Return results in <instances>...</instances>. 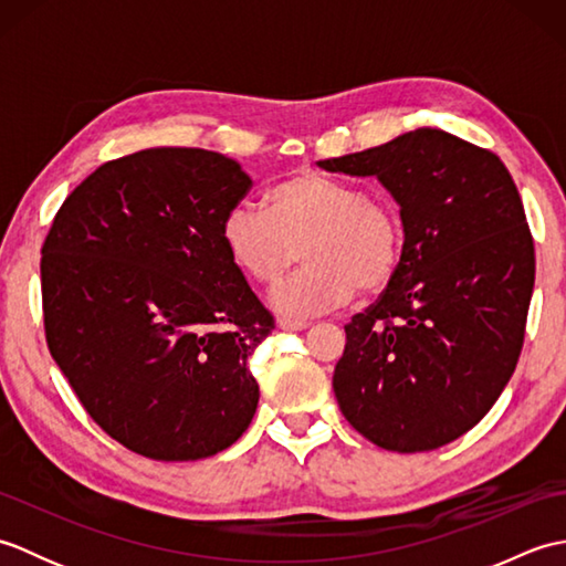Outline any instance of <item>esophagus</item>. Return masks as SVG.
<instances>
[{"instance_id": "obj_1", "label": "esophagus", "mask_w": 566, "mask_h": 566, "mask_svg": "<svg viewBox=\"0 0 566 566\" xmlns=\"http://www.w3.org/2000/svg\"><path fill=\"white\" fill-rule=\"evenodd\" d=\"M280 331H306L308 323L306 321H294V318H280L276 321Z\"/></svg>"}]
</instances>
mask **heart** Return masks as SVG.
Listing matches in <instances>:
<instances>
[{
	"label": "heart",
	"mask_w": 566,
	"mask_h": 566,
	"mask_svg": "<svg viewBox=\"0 0 566 566\" xmlns=\"http://www.w3.org/2000/svg\"><path fill=\"white\" fill-rule=\"evenodd\" d=\"M221 245L238 272L272 284L302 250L306 268L270 292L284 316H321L355 292L379 294L399 272L403 223L389 199L345 179L298 170L264 191V211L235 203L221 221Z\"/></svg>",
	"instance_id": "1"
}]
</instances>
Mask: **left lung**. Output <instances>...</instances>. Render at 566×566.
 Segmentation results:
<instances>
[{
  "instance_id": "8db88e82",
  "label": "left lung",
  "mask_w": 566,
  "mask_h": 566,
  "mask_svg": "<svg viewBox=\"0 0 566 566\" xmlns=\"http://www.w3.org/2000/svg\"><path fill=\"white\" fill-rule=\"evenodd\" d=\"M318 167L377 177L403 223L399 272L345 326L335 399L384 450L442 448L489 413L518 365L535 284L518 189L494 153L440 128Z\"/></svg>"
}]
</instances>
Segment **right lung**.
I'll return each mask as SVG.
<instances>
[{"mask_svg":"<svg viewBox=\"0 0 566 566\" xmlns=\"http://www.w3.org/2000/svg\"><path fill=\"white\" fill-rule=\"evenodd\" d=\"M250 185L221 153L148 148L97 167L53 219L45 340L84 411L130 452L203 460L255 416L250 357L274 321L221 245Z\"/></svg>","mask_w":566,"mask_h":566,"instance_id":"add662e5","label":"right lung"}]
</instances>
